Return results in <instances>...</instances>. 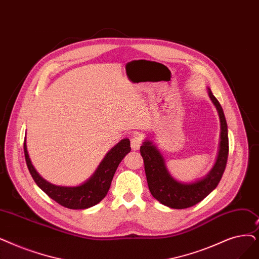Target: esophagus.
Wrapping results in <instances>:
<instances>
[{
    "label": "esophagus",
    "instance_id": "esophagus-1",
    "mask_svg": "<svg viewBox=\"0 0 259 259\" xmlns=\"http://www.w3.org/2000/svg\"><path fill=\"white\" fill-rule=\"evenodd\" d=\"M142 143H143V140L140 136H134L131 139V148H132V150H139Z\"/></svg>",
    "mask_w": 259,
    "mask_h": 259
}]
</instances>
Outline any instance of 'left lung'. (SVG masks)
Wrapping results in <instances>:
<instances>
[{"instance_id": "8db88e82", "label": "left lung", "mask_w": 259, "mask_h": 259, "mask_svg": "<svg viewBox=\"0 0 259 259\" xmlns=\"http://www.w3.org/2000/svg\"><path fill=\"white\" fill-rule=\"evenodd\" d=\"M209 98L215 105L221 123L219 152L215 165L203 178L193 183H181L168 172L163 155L156 149L151 141L146 140L141 146V154L144 160L146 178L151 195L162 204L182 209L196 205L208 196L220 182L226 169L229 155L228 125L221 105L208 89Z\"/></svg>"}]
</instances>
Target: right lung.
Returning <instances> with one entry per match:
<instances>
[{"label":"right lung","mask_w":259,"mask_h":259,"mask_svg":"<svg viewBox=\"0 0 259 259\" xmlns=\"http://www.w3.org/2000/svg\"><path fill=\"white\" fill-rule=\"evenodd\" d=\"M130 150V141L123 139L106 154L93 176L83 184L78 186H57L48 182L37 172L30 162L24 141L25 161L33 181L50 198L71 209H85L99 203L108 194L119 163Z\"/></svg>","instance_id":"add662e5"}]
</instances>
